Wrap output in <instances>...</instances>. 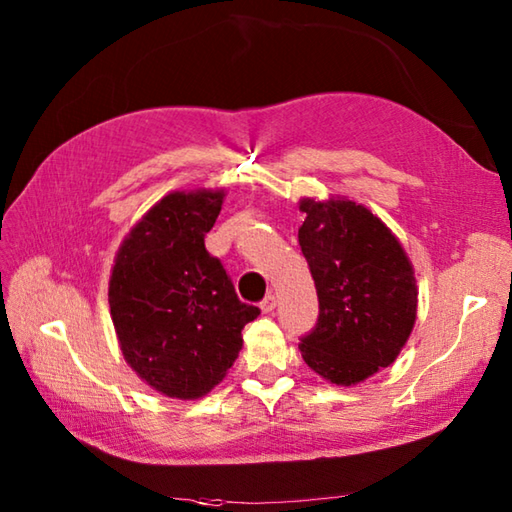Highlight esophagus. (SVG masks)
Listing matches in <instances>:
<instances>
[{
  "label": "esophagus",
  "instance_id": "34e87169",
  "mask_svg": "<svg viewBox=\"0 0 512 512\" xmlns=\"http://www.w3.org/2000/svg\"><path fill=\"white\" fill-rule=\"evenodd\" d=\"M275 306H277V299H275V295H266V297H264V301L259 303V308H262V312H264V314L273 312V310H275Z\"/></svg>",
  "mask_w": 512,
  "mask_h": 512
}]
</instances>
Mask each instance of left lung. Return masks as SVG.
<instances>
[{
    "instance_id": "obj_1",
    "label": "left lung",
    "mask_w": 512,
    "mask_h": 512,
    "mask_svg": "<svg viewBox=\"0 0 512 512\" xmlns=\"http://www.w3.org/2000/svg\"><path fill=\"white\" fill-rule=\"evenodd\" d=\"M299 246L319 297V319L299 343L332 385H358L396 361L418 314L413 266L387 224L345 198H301Z\"/></svg>"
}]
</instances>
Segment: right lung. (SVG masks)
Segmentation results:
<instances>
[{"label":"right lung","mask_w":512,"mask_h":512,"mask_svg":"<svg viewBox=\"0 0 512 512\" xmlns=\"http://www.w3.org/2000/svg\"><path fill=\"white\" fill-rule=\"evenodd\" d=\"M224 189L171 191L132 226L114 257L110 314L123 358L162 396L195 400L222 383L259 308L242 303L204 235Z\"/></svg>","instance_id":"add662e5"}]
</instances>
